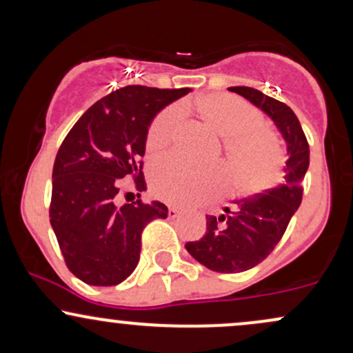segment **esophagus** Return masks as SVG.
Returning a JSON list of instances; mask_svg holds the SVG:
<instances>
[{"label":"esophagus","instance_id":"obj_1","mask_svg":"<svg viewBox=\"0 0 353 353\" xmlns=\"http://www.w3.org/2000/svg\"><path fill=\"white\" fill-rule=\"evenodd\" d=\"M179 214H181V210L177 208H169V210H168V216L171 219H176Z\"/></svg>","mask_w":353,"mask_h":353}]
</instances>
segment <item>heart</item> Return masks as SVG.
<instances>
[{"label": "heart", "mask_w": 353, "mask_h": 353, "mask_svg": "<svg viewBox=\"0 0 353 353\" xmlns=\"http://www.w3.org/2000/svg\"><path fill=\"white\" fill-rule=\"evenodd\" d=\"M202 119L222 136L224 152L232 171L234 189L241 196H252L269 188L279 177L282 149L277 137L262 123L261 112L239 96H202L196 103ZM179 123V109L168 108L148 131V149L163 151L172 141ZM152 189L157 197L171 204H194L208 201L224 188L228 171L222 165L190 164L177 156L157 159L151 171Z\"/></svg>", "instance_id": "1"}]
</instances>
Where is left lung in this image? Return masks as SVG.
Returning <instances> with one entry per match:
<instances>
[{"instance_id": "8db88e82", "label": "left lung", "mask_w": 353, "mask_h": 353, "mask_svg": "<svg viewBox=\"0 0 353 353\" xmlns=\"http://www.w3.org/2000/svg\"><path fill=\"white\" fill-rule=\"evenodd\" d=\"M229 91L264 111L287 144L283 181L264 194L234 201L221 216H205L208 232L188 242V252L214 272L237 274L261 264L279 244L302 202V181L309 169V143L297 116L287 104L259 89L234 86Z\"/></svg>"}]
</instances>
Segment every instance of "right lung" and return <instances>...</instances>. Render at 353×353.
<instances>
[{
    "label": "right lung",
    "mask_w": 353,
    "mask_h": 353,
    "mask_svg": "<svg viewBox=\"0 0 353 353\" xmlns=\"http://www.w3.org/2000/svg\"><path fill=\"white\" fill-rule=\"evenodd\" d=\"M192 91L125 86L104 96L64 137L54 168L50 221L68 269L89 285H117L136 269L141 234L168 217L159 201L119 204L123 181L144 190L149 125L161 109Z\"/></svg>",
    "instance_id": "1"
}]
</instances>
